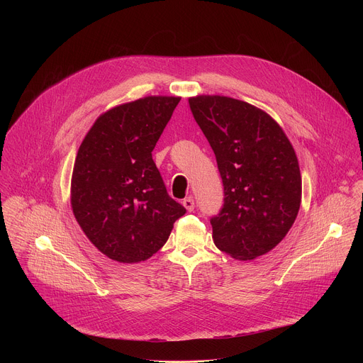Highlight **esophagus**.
Here are the masks:
<instances>
[{
    "mask_svg": "<svg viewBox=\"0 0 363 363\" xmlns=\"http://www.w3.org/2000/svg\"><path fill=\"white\" fill-rule=\"evenodd\" d=\"M182 205L185 206V210L188 211V213H191V211H194V208H195V202H194V199L191 198V196H188V198H185L184 201H182Z\"/></svg>",
    "mask_w": 363,
    "mask_h": 363,
    "instance_id": "obj_1",
    "label": "esophagus"
}]
</instances>
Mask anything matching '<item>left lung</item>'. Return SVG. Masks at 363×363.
Here are the masks:
<instances>
[{
	"mask_svg": "<svg viewBox=\"0 0 363 363\" xmlns=\"http://www.w3.org/2000/svg\"><path fill=\"white\" fill-rule=\"evenodd\" d=\"M208 139L224 185L221 213L211 218L214 244L235 260L272 251L291 228L301 202V175L280 125L247 101L218 94L188 99Z\"/></svg>",
	"mask_w": 363,
	"mask_h": 363,
	"instance_id": "obj_1",
	"label": "left lung"
}]
</instances>
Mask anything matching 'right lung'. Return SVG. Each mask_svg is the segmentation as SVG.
I'll use <instances>...</instances> for the list:
<instances>
[{
  "label": "right lung",
  "instance_id": "obj_1",
  "mask_svg": "<svg viewBox=\"0 0 363 363\" xmlns=\"http://www.w3.org/2000/svg\"><path fill=\"white\" fill-rule=\"evenodd\" d=\"M179 96H146L101 113L73 167L70 202L90 242L111 260L135 264L167 242L186 210L152 160Z\"/></svg>",
  "mask_w": 363,
  "mask_h": 363
}]
</instances>
